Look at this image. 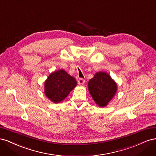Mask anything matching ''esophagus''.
Returning <instances> with one entry per match:
<instances>
[{"label":"esophagus","mask_w":156,"mask_h":156,"mask_svg":"<svg viewBox=\"0 0 156 156\" xmlns=\"http://www.w3.org/2000/svg\"><path fill=\"white\" fill-rule=\"evenodd\" d=\"M84 83H85V80H84V79H83V78L79 79V80H78V84H81V85H83V84H84Z\"/></svg>","instance_id":"obj_1"}]
</instances>
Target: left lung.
I'll return each mask as SVG.
<instances>
[{"instance_id": "1", "label": "left lung", "mask_w": 156, "mask_h": 156, "mask_svg": "<svg viewBox=\"0 0 156 156\" xmlns=\"http://www.w3.org/2000/svg\"><path fill=\"white\" fill-rule=\"evenodd\" d=\"M117 86L109 75L98 72L88 82V90L94 100L100 107H105L115 96Z\"/></svg>"}]
</instances>
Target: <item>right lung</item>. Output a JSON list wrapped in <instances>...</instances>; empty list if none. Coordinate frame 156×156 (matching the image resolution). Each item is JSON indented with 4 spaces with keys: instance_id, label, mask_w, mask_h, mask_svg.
Listing matches in <instances>:
<instances>
[{
    "instance_id": "right-lung-1",
    "label": "right lung",
    "mask_w": 156,
    "mask_h": 156,
    "mask_svg": "<svg viewBox=\"0 0 156 156\" xmlns=\"http://www.w3.org/2000/svg\"><path fill=\"white\" fill-rule=\"evenodd\" d=\"M77 85L75 79L63 69L52 73L45 82V94L50 100L58 103Z\"/></svg>"
}]
</instances>
